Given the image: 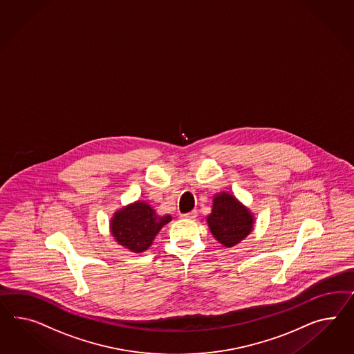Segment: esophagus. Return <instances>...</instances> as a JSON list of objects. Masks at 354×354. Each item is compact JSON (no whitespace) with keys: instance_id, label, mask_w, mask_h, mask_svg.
Masks as SVG:
<instances>
[{"instance_id":"1","label":"esophagus","mask_w":354,"mask_h":354,"mask_svg":"<svg viewBox=\"0 0 354 354\" xmlns=\"http://www.w3.org/2000/svg\"><path fill=\"white\" fill-rule=\"evenodd\" d=\"M181 217L186 218V219H194V218L198 217V212L196 210H191L189 213L181 214Z\"/></svg>"}]
</instances>
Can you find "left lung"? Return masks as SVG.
I'll list each match as a JSON object with an SVG mask.
<instances>
[{
	"mask_svg": "<svg viewBox=\"0 0 354 354\" xmlns=\"http://www.w3.org/2000/svg\"><path fill=\"white\" fill-rule=\"evenodd\" d=\"M212 234L227 248L239 244L253 230V216L226 192L213 200L212 213L207 218Z\"/></svg>",
	"mask_w": 354,
	"mask_h": 354,
	"instance_id": "1",
	"label": "left lung"
}]
</instances>
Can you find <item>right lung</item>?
I'll list each match as a JSON object with an SVG mask.
<instances>
[{"label":"right lung","instance_id":"right-lung-1","mask_svg":"<svg viewBox=\"0 0 354 354\" xmlns=\"http://www.w3.org/2000/svg\"><path fill=\"white\" fill-rule=\"evenodd\" d=\"M172 217L158 216L149 204L137 201L120 209L111 219V234L119 244L131 252H145L153 244L155 236Z\"/></svg>","mask_w":354,"mask_h":354}]
</instances>
